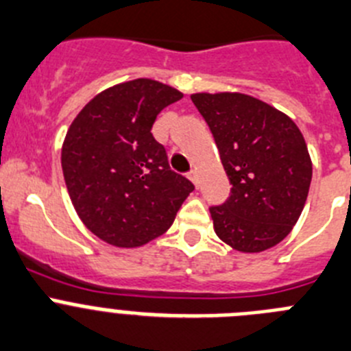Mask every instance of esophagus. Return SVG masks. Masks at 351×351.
I'll use <instances>...</instances> for the list:
<instances>
[{"instance_id":"34e87169","label":"esophagus","mask_w":351,"mask_h":351,"mask_svg":"<svg viewBox=\"0 0 351 351\" xmlns=\"http://www.w3.org/2000/svg\"><path fill=\"white\" fill-rule=\"evenodd\" d=\"M189 178L192 180V183H194L195 187H199V175H197V171H195V169H192V171L189 173Z\"/></svg>"}]
</instances>
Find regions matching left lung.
Segmentation results:
<instances>
[{
  "label": "left lung",
  "mask_w": 351,
  "mask_h": 351,
  "mask_svg": "<svg viewBox=\"0 0 351 351\" xmlns=\"http://www.w3.org/2000/svg\"><path fill=\"white\" fill-rule=\"evenodd\" d=\"M210 128L232 185L220 206H210L215 232L245 254L285 239L308 197L313 166L290 117L239 93L191 96Z\"/></svg>",
  "instance_id": "obj_1"
}]
</instances>
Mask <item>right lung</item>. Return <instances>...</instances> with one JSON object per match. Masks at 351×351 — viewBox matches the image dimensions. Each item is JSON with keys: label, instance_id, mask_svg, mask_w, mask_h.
I'll return each instance as SVG.
<instances>
[{"label": "right lung", "instance_id": "right-lung-1", "mask_svg": "<svg viewBox=\"0 0 351 351\" xmlns=\"http://www.w3.org/2000/svg\"><path fill=\"white\" fill-rule=\"evenodd\" d=\"M183 94L138 78L97 94L71 122L61 164L69 197L85 227L103 241L134 248L171 227L194 191L171 171L152 125Z\"/></svg>", "mask_w": 351, "mask_h": 351}]
</instances>
